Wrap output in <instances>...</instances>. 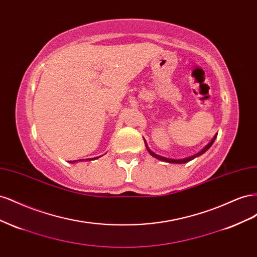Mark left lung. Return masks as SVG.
<instances>
[{"label":"left lung","mask_w":257,"mask_h":257,"mask_svg":"<svg viewBox=\"0 0 257 257\" xmlns=\"http://www.w3.org/2000/svg\"><path fill=\"white\" fill-rule=\"evenodd\" d=\"M216 135L217 134H215L214 135V137L212 138V141L210 142L205 148H203V149H201L199 152H197L196 154H193V155H191V157H188V158H184V159H169V158H165V157H162V155H159V154H157V153H154L153 151H151L150 150V148L148 147V144H147V142H146V139H144V142H145V145H146V148H147V150H148V152H149L153 158H155V159H158V160H160V161H163V162H166V163H173V164H184V163H188V162H190V161H192V160H194L195 158H198L199 155H201V154H204L210 147L212 146V144L214 143V141H215V138H216Z\"/></svg>","instance_id":"8db88e82"}]
</instances>
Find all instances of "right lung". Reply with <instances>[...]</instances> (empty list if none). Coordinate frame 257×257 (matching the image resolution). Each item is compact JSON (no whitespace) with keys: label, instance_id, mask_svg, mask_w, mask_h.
Here are the masks:
<instances>
[{"label":"right lung","instance_id":"add662e5","mask_svg":"<svg viewBox=\"0 0 257 257\" xmlns=\"http://www.w3.org/2000/svg\"><path fill=\"white\" fill-rule=\"evenodd\" d=\"M98 158H100V157L92 158V159H84V160H76V161H69V162H71V163H77V162H82V161H84V162H88V161H92V160H96V159H98Z\"/></svg>","mask_w":257,"mask_h":257}]
</instances>
